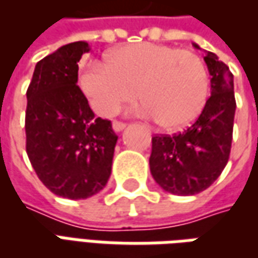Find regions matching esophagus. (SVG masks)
I'll list each match as a JSON object with an SVG mask.
<instances>
[{"label":"esophagus","instance_id":"1","mask_svg":"<svg viewBox=\"0 0 258 258\" xmlns=\"http://www.w3.org/2000/svg\"><path fill=\"white\" fill-rule=\"evenodd\" d=\"M112 127L113 130L116 131V133H118V131H121V130L125 128V123H123V121H117V120H114L112 123Z\"/></svg>","mask_w":258,"mask_h":258}]
</instances>
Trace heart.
<instances>
[{
    "instance_id": "heart-1",
    "label": "heart",
    "mask_w": 258,
    "mask_h": 258,
    "mask_svg": "<svg viewBox=\"0 0 258 258\" xmlns=\"http://www.w3.org/2000/svg\"><path fill=\"white\" fill-rule=\"evenodd\" d=\"M80 85L102 116H112L140 94L145 113L164 130L184 128L203 112L210 94L205 60L195 52L155 42L113 49L106 62L90 63Z\"/></svg>"
}]
</instances>
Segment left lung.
<instances>
[{"mask_svg":"<svg viewBox=\"0 0 258 258\" xmlns=\"http://www.w3.org/2000/svg\"><path fill=\"white\" fill-rule=\"evenodd\" d=\"M205 62L211 95L203 112L182 133L152 138V177L163 189L179 196L207 189L225 168L231 152L236 109L233 74L216 53L207 51Z\"/></svg>","mask_w":258,"mask_h":258,"instance_id":"1","label":"left lung"}]
</instances>
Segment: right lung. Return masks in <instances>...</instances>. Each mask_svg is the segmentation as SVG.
Wrapping results in <instances>:
<instances>
[{"instance_id":"1","label":"right lung","mask_w":258,"mask_h":258,"mask_svg":"<svg viewBox=\"0 0 258 258\" xmlns=\"http://www.w3.org/2000/svg\"><path fill=\"white\" fill-rule=\"evenodd\" d=\"M90 45L70 42L37 62L27 88L26 152L41 182L66 199H87L106 185L117 135L95 117L77 85Z\"/></svg>"}]
</instances>
